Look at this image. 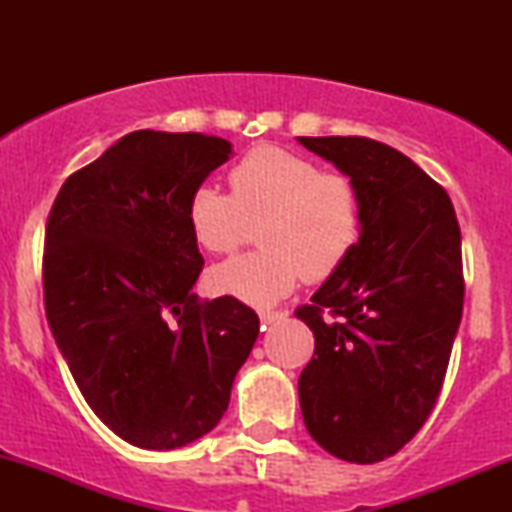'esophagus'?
<instances>
[{"label": "esophagus", "mask_w": 512, "mask_h": 512, "mask_svg": "<svg viewBox=\"0 0 512 512\" xmlns=\"http://www.w3.org/2000/svg\"><path fill=\"white\" fill-rule=\"evenodd\" d=\"M258 317H261V324L270 326V324H277V321L286 319V312H258Z\"/></svg>", "instance_id": "obj_1"}]
</instances>
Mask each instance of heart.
I'll list each match as a JSON object with an SVG mask.
<instances>
[{
    "label": "heart",
    "mask_w": 512,
    "mask_h": 512,
    "mask_svg": "<svg viewBox=\"0 0 512 512\" xmlns=\"http://www.w3.org/2000/svg\"><path fill=\"white\" fill-rule=\"evenodd\" d=\"M233 195L195 188L188 226L212 254H233L258 226L263 249L230 258L207 272L216 296L268 307L289 296L300 279L321 282L352 254L361 235V195L347 174L279 146H256L228 174Z\"/></svg>",
    "instance_id": "obj_1"
}]
</instances>
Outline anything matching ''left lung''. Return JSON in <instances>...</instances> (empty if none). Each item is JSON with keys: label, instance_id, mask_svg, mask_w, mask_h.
Listing matches in <instances>:
<instances>
[{"label": "left lung", "instance_id": "1", "mask_svg": "<svg viewBox=\"0 0 512 512\" xmlns=\"http://www.w3.org/2000/svg\"><path fill=\"white\" fill-rule=\"evenodd\" d=\"M361 195L347 261L298 307L314 356L298 380L310 436L375 464L429 419L464 310L461 235L447 193L401 151L366 137H298Z\"/></svg>", "mask_w": 512, "mask_h": 512}]
</instances>
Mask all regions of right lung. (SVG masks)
I'll list each match as a JSON object with an SVG mask.
<instances>
[{"instance_id":"right-lung-1","label":"right lung","mask_w":512,"mask_h":512,"mask_svg":"<svg viewBox=\"0 0 512 512\" xmlns=\"http://www.w3.org/2000/svg\"><path fill=\"white\" fill-rule=\"evenodd\" d=\"M233 144L137 130L62 184L46 226L44 303L90 410L125 443L174 450L221 422L258 338L237 298L200 303L188 200Z\"/></svg>"}]
</instances>
